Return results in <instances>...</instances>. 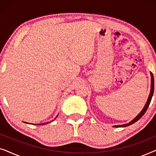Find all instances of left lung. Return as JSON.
<instances>
[{
    "label": "left lung",
    "instance_id": "left-lung-1",
    "mask_svg": "<svg viewBox=\"0 0 156 156\" xmlns=\"http://www.w3.org/2000/svg\"><path fill=\"white\" fill-rule=\"evenodd\" d=\"M151 91H150V94L148 96V100H147L146 104H145L144 108H143V110L140 112L139 114H138L137 116H136L135 118H134L133 120L131 121H130L129 123H125V124H122V125H117V126H114V127H126V126H129L133 124L136 121L139 120V119L141 118V117L144 116L145 113L148 109L149 105H150V103H151V99H152L153 97V91H154V77H153V75L152 74V72H151Z\"/></svg>",
    "mask_w": 156,
    "mask_h": 156
}]
</instances>
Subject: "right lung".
<instances>
[{
	"label": "right lung",
	"mask_w": 156,
	"mask_h": 156,
	"mask_svg": "<svg viewBox=\"0 0 156 156\" xmlns=\"http://www.w3.org/2000/svg\"><path fill=\"white\" fill-rule=\"evenodd\" d=\"M57 116H58V115H57ZM57 117H56V118H57ZM56 118H55V119H56ZM52 121H53V120L51 121L50 122H52ZM24 123H27V122H24ZM49 123H50V122H49ZM47 123H48H48H38V124H35V125H38V126H40V125H44V124H47ZM30 124H32V123H30ZM34 125H35V124H34Z\"/></svg>",
	"instance_id": "right-lung-1"
}]
</instances>
